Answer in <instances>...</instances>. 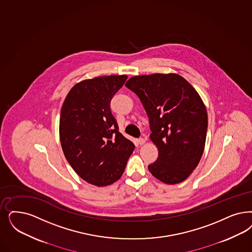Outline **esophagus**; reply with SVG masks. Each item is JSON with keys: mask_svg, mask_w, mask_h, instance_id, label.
<instances>
[{"mask_svg": "<svg viewBox=\"0 0 252 252\" xmlns=\"http://www.w3.org/2000/svg\"><path fill=\"white\" fill-rule=\"evenodd\" d=\"M145 142H146V140H145V139H143V138H140L138 140V143H139V145H143Z\"/></svg>", "mask_w": 252, "mask_h": 252, "instance_id": "obj_1", "label": "esophagus"}]
</instances>
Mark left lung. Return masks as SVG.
I'll return each instance as SVG.
<instances>
[{
  "label": "left lung",
  "mask_w": 252,
  "mask_h": 252,
  "mask_svg": "<svg viewBox=\"0 0 252 252\" xmlns=\"http://www.w3.org/2000/svg\"><path fill=\"white\" fill-rule=\"evenodd\" d=\"M126 87L139 96L158 149L149 171L166 184L185 181L204 153L208 113L196 90L176 73L133 76Z\"/></svg>",
  "instance_id": "obj_1"
}]
</instances>
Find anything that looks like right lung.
Instances as JSON below:
<instances>
[{
  "instance_id": "obj_1",
  "label": "right lung",
  "mask_w": 252,
  "mask_h": 252,
  "mask_svg": "<svg viewBox=\"0 0 252 252\" xmlns=\"http://www.w3.org/2000/svg\"><path fill=\"white\" fill-rule=\"evenodd\" d=\"M126 75L87 79L69 90L61 108V147L73 170L101 187L124 173L135 145L118 131L110 103Z\"/></svg>"
}]
</instances>
